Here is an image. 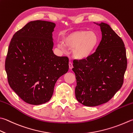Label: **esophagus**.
Listing matches in <instances>:
<instances>
[{"instance_id": "esophagus-1", "label": "esophagus", "mask_w": 133, "mask_h": 133, "mask_svg": "<svg viewBox=\"0 0 133 133\" xmlns=\"http://www.w3.org/2000/svg\"><path fill=\"white\" fill-rule=\"evenodd\" d=\"M69 68L70 69H72V68H73V64H72V63L71 61L69 62Z\"/></svg>"}]
</instances>
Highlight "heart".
<instances>
[{"label": "heart", "instance_id": "b5f03b06", "mask_svg": "<svg viewBox=\"0 0 133 133\" xmlns=\"http://www.w3.org/2000/svg\"><path fill=\"white\" fill-rule=\"evenodd\" d=\"M98 42V39L94 32L79 31L68 35L64 38V43H58V47L63 50L66 47L73 50L72 54L75 58L83 59L92 54Z\"/></svg>", "mask_w": 133, "mask_h": 133}]
</instances>
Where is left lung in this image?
<instances>
[{"label": "left lung", "instance_id": "left-lung-1", "mask_svg": "<svg viewBox=\"0 0 133 133\" xmlns=\"http://www.w3.org/2000/svg\"><path fill=\"white\" fill-rule=\"evenodd\" d=\"M97 24L102 39L96 51L86 59L73 61L77 83L75 96L87 107L106 103L114 96L123 83L127 64L122 39L108 24Z\"/></svg>", "mask_w": 133, "mask_h": 133}]
</instances>
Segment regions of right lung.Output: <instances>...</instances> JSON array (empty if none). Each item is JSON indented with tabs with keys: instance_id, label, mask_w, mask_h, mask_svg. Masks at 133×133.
I'll use <instances>...</instances> for the list:
<instances>
[{
	"instance_id": "obj_1",
	"label": "right lung",
	"mask_w": 133,
	"mask_h": 133,
	"mask_svg": "<svg viewBox=\"0 0 133 133\" xmlns=\"http://www.w3.org/2000/svg\"><path fill=\"white\" fill-rule=\"evenodd\" d=\"M55 26L49 21H31L10 43L5 61L9 84L28 104L50 101L57 80L68 71V58L57 56L52 51Z\"/></svg>"
}]
</instances>
